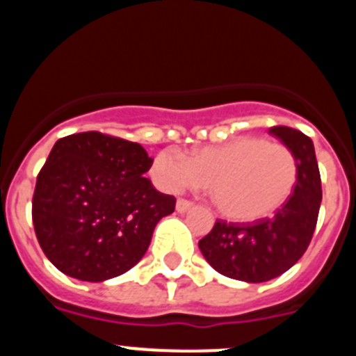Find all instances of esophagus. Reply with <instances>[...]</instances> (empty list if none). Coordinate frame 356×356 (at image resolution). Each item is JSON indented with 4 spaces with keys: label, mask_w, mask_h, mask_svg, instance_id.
Here are the masks:
<instances>
[{
    "label": "esophagus",
    "mask_w": 356,
    "mask_h": 356,
    "mask_svg": "<svg viewBox=\"0 0 356 356\" xmlns=\"http://www.w3.org/2000/svg\"><path fill=\"white\" fill-rule=\"evenodd\" d=\"M191 207H193V201H188V200H185V197H180V200L176 201V210H178V212H187L188 209H191Z\"/></svg>",
    "instance_id": "1"
}]
</instances>
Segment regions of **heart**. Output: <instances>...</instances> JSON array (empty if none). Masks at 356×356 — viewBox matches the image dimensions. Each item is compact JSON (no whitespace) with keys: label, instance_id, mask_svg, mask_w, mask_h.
<instances>
[{"label":"heart","instance_id":"heart-1","mask_svg":"<svg viewBox=\"0 0 356 356\" xmlns=\"http://www.w3.org/2000/svg\"><path fill=\"white\" fill-rule=\"evenodd\" d=\"M151 176L160 188L210 185L213 203L234 221H260L278 212L294 194L300 165L289 146L257 135L207 146L184 156L160 151L151 163Z\"/></svg>","mask_w":356,"mask_h":356}]
</instances>
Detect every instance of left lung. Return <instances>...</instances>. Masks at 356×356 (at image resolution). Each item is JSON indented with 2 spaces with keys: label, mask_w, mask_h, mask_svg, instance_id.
Instances as JSON below:
<instances>
[{
  "label": "left lung",
  "mask_w": 356,
  "mask_h": 356,
  "mask_svg": "<svg viewBox=\"0 0 356 356\" xmlns=\"http://www.w3.org/2000/svg\"><path fill=\"white\" fill-rule=\"evenodd\" d=\"M269 134L292 149L300 165L294 194L273 217L237 225L217 219L200 250L217 273L248 284H260L289 271L312 241L321 200V175L310 137L289 127Z\"/></svg>",
  "instance_id": "obj_1"
}]
</instances>
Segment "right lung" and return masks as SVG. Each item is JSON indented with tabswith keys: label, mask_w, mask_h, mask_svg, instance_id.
I'll use <instances>...</instances> for the list:
<instances>
[{
	"label": "right lung",
	"mask_w": 356,
	"mask_h": 356,
	"mask_svg": "<svg viewBox=\"0 0 356 356\" xmlns=\"http://www.w3.org/2000/svg\"><path fill=\"white\" fill-rule=\"evenodd\" d=\"M153 159L140 144L102 131L55 143L37 176L31 219L49 262L83 282H105L144 257L175 196L147 178Z\"/></svg>",
	"instance_id": "add662e5"
}]
</instances>
